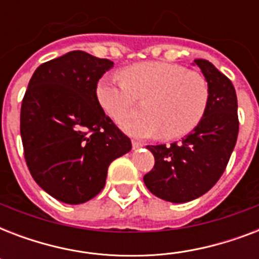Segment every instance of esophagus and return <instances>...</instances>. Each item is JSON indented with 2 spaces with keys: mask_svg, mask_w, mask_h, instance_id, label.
<instances>
[{
  "mask_svg": "<svg viewBox=\"0 0 259 259\" xmlns=\"http://www.w3.org/2000/svg\"><path fill=\"white\" fill-rule=\"evenodd\" d=\"M132 145H133V149H138V148H141L142 144L138 141H132Z\"/></svg>",
  "mask_w": 259,
  "mask_h": 259,
  "instance_id": "obj_1",
  "label": "esophagus"
}]
</instances>
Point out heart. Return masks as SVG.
Segmentation results:
<instances>
[{"instance_id": "1", "label": "heart", "mask_w": 259, "mask_h": 259, "mask_svg": "<svg viewBox=\"0 0 259 259\" xmlns=\"http://www.w3.org/2000/svg\"><path fill=\"white\" fill-rule=\"evenodd\" d=\"M121 76L123 83L110 75L102 76L95 98L103 113L115 122L132 115L134 101H144L145 117L121 123L122 130L133 137H183L204 115L208 84L196 71L170 63L144 62L126 67Z\"/></svg>"}]
</instances>
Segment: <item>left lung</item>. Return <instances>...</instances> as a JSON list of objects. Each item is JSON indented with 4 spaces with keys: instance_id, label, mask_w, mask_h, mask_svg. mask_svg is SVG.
<instances>
[{
    "instance_id": "8db88e82",
    "label": "left lung",
    "mask_w": 259,
    "mask_h": 259,
    "mask_svg": "<svg viewBox=\"0 0 259 259\" xmlns=\"http://www.w3.org/2000/svg\"><path fill=\"white\" fill-rule=\"evenodd\" d=\"M208 84V103L195 129L170 145H148L154 166L144 176L150 192L170 203H187L217 184L237 144L238 102L233 83L212 63L196 59Z\"/></svg>"
}]
</instances>
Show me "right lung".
I'll use <instances>...</instances> for the list:
<instances>
[{
    "label": "right lung",
    "mask_w": 259,
    "mask_h": 259,
    "mask_svg": "<svg viewBox=\"0 0 259 259\" xmlns=\"http://www.w3.org/2000/svg\"><path fill=\"white\" fill-rule=\"evenodd\" d=\"M114 63L71 51L34 71L21 105L20 132L34 181L67 204L101 192L107 168L132 150L95 98L98 80Z\"/></svg>",
    "instance_id": "1"
}]
</instances>
